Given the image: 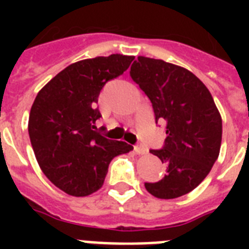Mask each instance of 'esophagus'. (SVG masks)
I'll return each mask as SVG.
<instances>
[{
    "mask_svg": "<svg viewBox=\"0 0 249 249\" xmlns=\"http://www.w3.org/2000/svg\"><path fill=\"white\" fill-rule=\"evenodd\" d=\"M134 151H136V154H138V155H143V154L147 152V150H146L142 144H137V146H134Z\"/></svg>",
    "mask_w": 249,
    "mask_h": 249,
    "instance_id": "1",
    "label": "esophagus"
}]
</instances>
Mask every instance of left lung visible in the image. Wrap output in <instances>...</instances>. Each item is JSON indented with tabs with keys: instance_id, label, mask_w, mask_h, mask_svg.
Returning <instances> with one entry per match:
<instances>
[{
	"instance_id": "8db88e82",
	"label": "left lung",
	"mask_w": 249,
	"mask_h": 249,
	"mask_svg": "<svg viewBox=\"0 0 249 249\" xmlns=\"http://www.w3.org/2000/svg\"><path fill=\"white\" fill-rule=\"evenodd\" d=\"M130 77L151 102L156 124H165L164 146L150 152L165 164L166 173L144 187L160 199L182 196L199 186L218 158L220 112L207 86L186 68L138 56Z\"/></svg>"
}]
</instances>
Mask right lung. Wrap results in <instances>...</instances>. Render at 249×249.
Returning a JSON list of instances; mask_svg holds the SVG:
<instances>
[{"mask_svg": "<svg viewBox=\"0 0 249 249\" xmlns=\"http://www.w3.org/2000/svg\"><path fill=\"white\" fill-rule=\"evenodd\" d=\"M133 59L112 54L76 62L50 80L33 102L28 121L33 151L45 176L68 195L95 193L111 160L133 150L94 130L102 116L97 107L101 90Z\"/></svg>", "mask_w": 249, "mask_h": 249, "instance_id": "1", "label": "right lung"}]
</instances>
